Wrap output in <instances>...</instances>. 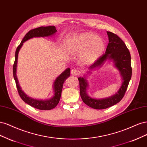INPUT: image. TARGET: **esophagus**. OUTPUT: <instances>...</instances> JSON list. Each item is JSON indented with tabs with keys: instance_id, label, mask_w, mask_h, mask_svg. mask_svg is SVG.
Returning <instances> with one entry per match:
<instances>
[{
	"instance_id": "esophagus-1",
	"label": "esophagus",
	"mask_w": 147,
	"mask_h": 147,
	"mask_svg": "<svg viewBox=\"0 0 147 147\" xmlns=\"http://www.w3.org/2000/svg\"><path fill=\"white\" fill-rule=\"evenodd\" d=\"M71 74H73L74 76H77L79 74V71L77 70L76 69H71Z\"/></svg>"
}]
</instances>
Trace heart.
Listing matches in <instances>:
<instances>
[{
  "mask_svg": "<svg viewBox=\"0 0 147 147\" xmlns=\"http://www.w3.org/2000/svg\"><path fill=\"white\" fill-rule=\"evenodd\" d=\"M68 45L70 53L80 54V61L87 65L95 62L105 49V41L92 32L80 33L72 36Z\"/></svg>",
  "mask_w": 147,
  "mask_h": 147,
  "instance_id": "heart-1",
  "label": "heart"
}]
</instances>
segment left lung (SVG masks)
<instances>
[{"label":"left lung","mask_w":147,"mask_h":147,"mask_svg":"<svg viewBox=\"0 0 147 147\" xmlns=\"http://www.w3.org/2000/svg\"><path fill=\"white\" fill-rule=\"evenodd\" d=\"M107 34L109 43L106 53L88 68L87 74H90L92 70L100 68L106 61H112L115 66L119 71L122 82L119 90L114 95L106 98L96 99L89 97L87 94L88 74L79 78L80 94L82 101L86 105L94 109H105L119 102L125 95L132 75L131 55L125 42L113 33L107 32Z\"/></svg>","instance_id":"8db88e82"}]
</instances>
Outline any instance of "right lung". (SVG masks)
Returning a JSON list of instances; mask_svg holds the SVG:
<instances>
[{"label":"right lung","instance_id":"right-lung-1","mask_svg":"<svg viewBox=\"0 0 147 147\" xmlns=\"http://www.w3.org/2000/svg\"><path fill=\"white\" fill-rule=\"evenodd\" d=\"M57 32L56 28L54 26H46V27H40L36 28V29H32L24 37L20 45L18 46L15 53V60L13 65V77L15 79V82L16 84V87L18 89V92L20 94V97L22 100L26 103L28 104L30 106L35 107L40 110H51L53 109L59 102L61 90H62L63 85L68 77L70 76V68H68L66 69L63 72L61 73L59 76L55 79L53 84V90H54V96L50 99L43 100V99H36L32 98L26 94L20 86L18 82V79L16 76V69H17V63H18V57L19 51H20L21 47L23 45V43L28 40L31 39L34 37H47L52 36L54 35Z\"/></svg>","mask_w":147,"mask_h":147}]
</instances>
